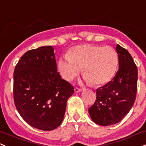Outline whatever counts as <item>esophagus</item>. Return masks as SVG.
Masks as SVG:
<instances>
[{
  "instance_id": "34e87169",
  "label": "esophagus",
  "mask_w": 146,
  "mask_h": 146,
  "mask_svg": "<svg viewBox=\"0 0 146 146\" xmlns=\"http://www.w3.org/2000/svg\"><path fill=\"white\" fill-rule=\"evenodd\" d=\"M74 90L76 93H78V92H80V91H82V89H80V88H78V87H75Z\"/></svg>"
}]
</instances>
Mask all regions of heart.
Masks as SVG:
<instances>
[{
  "mask_svg": "<svg viewBox=\"0 0 146 146\" xmlns=\"http://www.w3.org/2000/svg\"><path fill=\"white\" fill-rule=\"evenodd\" d=\"M118 65V54L111 46L84 44L69 49L59 59L57 67L61 76L68 81L74 79L82 68L84 80L99 86L111 80Z\"/></svg>",
  "mask_w": 146,
  "mask_h": 146,
  "instance_id": "heart-1",
  "label": "heart"
}]
</instances>
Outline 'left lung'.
Returning <instances> with one entry per match:
<instances>
[{
  "mask_svg": "<svg viewBox=\"0 0 146 146\" xmlns=\"http://www.w3.org/2000/svg\"><path fill=\"white\" fill-rule=\"evenodd\" d=\"M119 69L106 84L96 89V100L89 109L94 123L102 126L116 124L130 111L136 99L138 70L129 52L116 45Z\"/></svg>",
  "mask_w": 146,
  "mask_h": 146,
  "instance_id": "1",
  "label": "left lung"
}]
</instances>
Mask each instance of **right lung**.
<instances>
[{
    "instance_id": "right-lung-1",
    "label": "right lung",
    "mask_w": 146,
    "mask_h": 146,
    "mask_svg": "<svg viewBox=\"0 0 146 146\" xmlns=\"http://www.w3.org/2000/svg\"><path fill=\"white\" fill-rule=\"evenodd\" d=\"M14 100L19 114L30 126L50 131L64 119L73 86L57 72L51 46L30 50L21 57L14 71Z\"/></svg>"
}]
</instances>
